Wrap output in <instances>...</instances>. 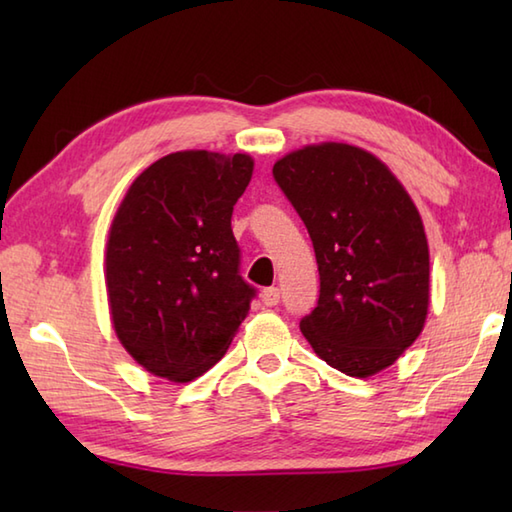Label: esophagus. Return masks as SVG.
<instances>
[{"instance_id":"obj_1","label":"esophagus","mask_w":512,"mask_h":512,"mask_svg":"<svg viewBox=\"0 0 512 512\" xmlns=\"http://www.w3.org/2000/svg\"><path fill=\"white\" fill-rule=\"evenodd\" d=\"M279 299H281V292H279V288H266V290L262 292V301L266 303L268 308L277 306Z\"/></svg>"}]
</instances>
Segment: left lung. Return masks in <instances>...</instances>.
Instances as JSON below:
<instances>
[{
  "label": "left lung",
  "instance_id": "8db88e82",
  "mask_svg": "<svg viewBox=\"0 0 512 512\" xmlns=\"http://www.w3.org/2000/svg\"><path fill=\"white\" fill-rule=\"evenodd\" d=\"M273 176L319 264V303L299 323L303 336L339 372L378 374L427 319L429 246L416 204L385 162L345 143L292 151Z\"/></svg>",
  "mask_w": 512,
  "mask_h": 512
}]
</instances>
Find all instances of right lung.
I'll return each mask as SVG.
<instances>
[{
    "label": "right lung",
    "instance_id": "right-lung-1",
    "mask_svg": "<svg viewBox=\"0 0 512 512\" xmlns=\"http://www.w3.org/2000/svg\"><path fill=\"white\" fill-rule=\"evenodd\" d=\"M253 158L176 151L132 182L107 239L105 281L118 341L154 376L189 383L246 319L255 288L239 275L231 215Z\"/></svg>",
    "mask_w": 512,
    "mask_h": 512
}]
</instances>
